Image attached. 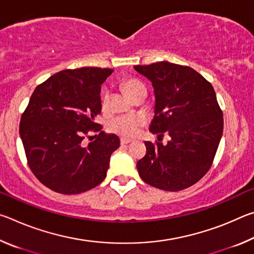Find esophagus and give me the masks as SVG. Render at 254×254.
Returning <instances> with one entry per match:
<instances>
[{
  "label": "esophagus",
  "instance_id": "1",
  "mask_svg": "<svg viewBox=\"0 0 254 254\" xmlns=\"http://www.w3.org/2000/svg\"><path fill=\"white\" fill-rule=\"evenodd\" d=\"M131 142H132V140H130V139H126V137H122V139H121V144L122 145L128 144V143H131Z\"/></svg>",
  "mask_w": 254,
  "mask_h": 254
}]
</instances>
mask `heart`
<instances>
[{
    "mask_svg": "<svg viewBox=\"0 0 254 254\" xmlns=\"http://www.w3.org/2000/svg\"><path fill=\"white\" fill-rule=\"evenodd\" d=\"M123 88L128 96L134 98L136 94L145 91L143 85L135 79H127L123 83ZM110 101V94L105 92L102 96V107L107 109ZM145 124V118L142 115H122L112 119L109 124L110 130L115 134L124 137H132L137 134V132Z\"/></svg>",
    "mask_w": 254,
    "mask_h": 254,
    "instance_id": "heart-1",
    "label": "heart"
}]
</instances>
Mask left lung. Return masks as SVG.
Masks as SVG:
<instances>
[{
    "mask_svg": "<svg viewBox=\"0 0 254 254\" xmlns=\"http://www.w3.org/2000/svg\"><path fill=\"white\" fill-rule=\"evenodd\" d=\"M151 81L156 97L150 132L170 140L144 142L145 156L136 162L144 183L168 191L196 184L212 166L223 134V112L212 84L199 72L168 62L134 66Z\"/></svg>",
    "mask_w": 254,
    "mask_h": 254,
    "instance_id": "8db88e82",
    "label": "left lung"
}]
</instances>
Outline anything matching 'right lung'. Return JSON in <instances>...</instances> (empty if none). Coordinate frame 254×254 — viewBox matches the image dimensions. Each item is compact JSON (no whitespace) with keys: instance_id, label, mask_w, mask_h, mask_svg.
<instances>
[{"instance_id":"1","label":"right lung","mask_w":254,"mask_h":254,"mask_svg":"<svg viewBox=\"0 0 254 254\" xmlns=\"http://www.w3.org/2000/svg\"><path fill=\"white\" fill-rule=\"evenodd\" d=\"M113 69H66L38 85L20 122L30 169L41 184L72 195L96 187L106 177L111 154L120 147L115 134L95 123L101 113V86ZM89 130L96 140L83 147Z\"/></svg>"}]
</instances>
